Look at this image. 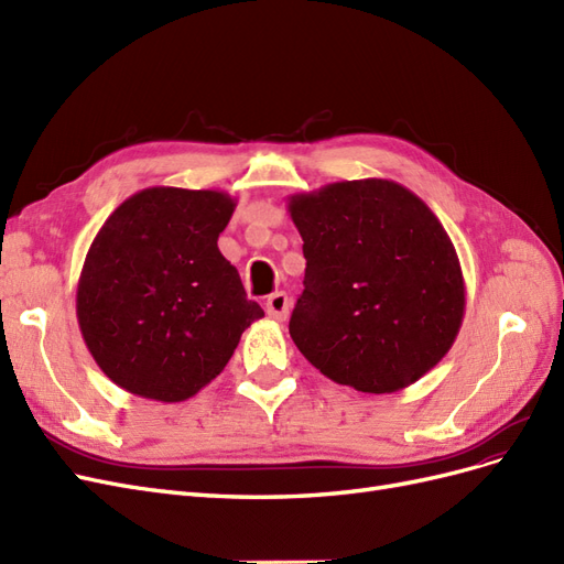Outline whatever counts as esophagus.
<instances>
[{"label":"esophagus","instance_id":"34e87169","mask_svg":"<svg viewBox=\"0 0 564 564\" xmlns=\"http://www.w3.org/2000/svg\"><path fill=\"white\" fill-rule=\"evenodd\" d=\"M289 311H292V301H289V296L284 292H275L270 294L268 301H265V313L272 317V319H286Z\"/></svg>","mask_w":564,"mask_h":564}]
</instances>
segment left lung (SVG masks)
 Wrapping results in <instances>:
<instances>
[{"mask_svg":"<svg viewBox=\"0 0 564 564\" xmlns=\"http://www.w3.org/2000/svg\"><path fill=\"white\" fill-rule=\"evenodd\" d=\"M289 214L305 256L289 334L324 377L383 395L449 352L466 286L429 204L395 181L362 178L292 195Z\"/></svg>","mask_w":564,"mask_h":564,"instance_id":"obj_1","label":"left lung"}]
</instances>
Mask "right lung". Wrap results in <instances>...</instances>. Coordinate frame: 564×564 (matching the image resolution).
Here are the masks:
<instances>
[{
  "instance_id": "1",
  "label": "right lung",
  "mask_w": 564,
  "mask_h": 564,
  "mask_svg": "<svg viewBox=\"0 0 564 564\" xmlns=\"http://www.w3.org/2000/svg\"><path fill=\"white\" fill-rule=\"evenodd\" d=\"M235 207L220 191L155 185L119 204L94 237L77 322L96 365L131 395H197L263 317L218 251Z\"/></svg>"
}]
</instances>
